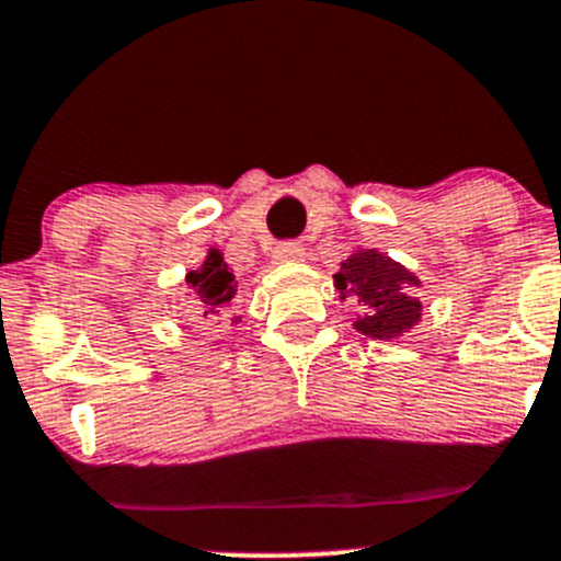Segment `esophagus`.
Returning <instances> with one entry per match:
<instances>
[{"label": "esophagus", "mask_w": 561, "mask_h": 561, "mask_svg": "<svg viewBox=\"0 0 561 561\" xmlns=\"http://www.w3.org/2000/svg\"><path fill=\"white\" fill-rule=\"evenodd\" d=\"M304 247L301 244H293V241H285V244H276L274 247V263H296V260H304Z\"/></svg>", "instance_id": "esophagus-1"}]
</instances>
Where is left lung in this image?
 <instances>
[{
    "instance_id": "1",
    "label": "left lung",
    "mask_w": 561,
    "mask_h": 561,
    "mask_svg": "<svg viewBox=\"0 0 561 561\" xmlns=\"http://www.w3.org/2000/svg\"><path fill=\"white\" fill-rule=\"evenodd\" d=\"M333 285L344 298L360 307L355 320L364 336L396 339L421 320L423 304L412 296L421 279L377 249H355L333 274Z\"/></svg>"
}]
</instances>
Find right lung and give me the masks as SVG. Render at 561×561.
I'll return each mask as SVG.
<instances>
[{
  "label": "right lung",
  "instance_id": "add662e5",
  "mask_svg": "<svg viewBox=\"0 0 561 561\" xmlns=\"http://www.w3.org/2000/svg\"><path fill=\"white\" fill-rule=\"evenodd\" d=\"M186 285L195 293V301L203 317H222L225 309L233 301L236 287H239L219 249H208L201 268L186 274ZM233 320L241 322L239 317H233Z\"/></svg>",
  "mask_w": 561,
  "mask_h": 561
}]
</instances>
